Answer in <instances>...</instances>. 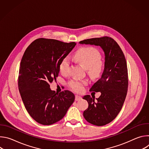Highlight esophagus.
<instances>
[{"label":"esophagus","mask_w":149,"mask_h":149,"mask_svg":"<svg viewBox=\"0 0 149 149\" xmlns=\"http://www.w3.org/2000/svg\"><path fill=\"white\" fill-rule=\"evenodd\" d=\"M81 99H82V98H81V96H79V95H75V101H78V100H81Z\"/></svg>","instance_id":"1"}]
</instances>
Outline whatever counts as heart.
I'll return each mask as SVG.
<instances>
[{
  "label": "heart",
  "instance_id": "heart-1",
  "mask_svg": "<svg viewBox=\"0 0 149 149\" xmlns=\"http://www.w3.org/2000/svg\"><path fill=\"white\" fill-rule=\"evenodd\" d=\"M75 59L87 70V73L93 79L99 78L102 72L103 63L100 51L94 47H82L74 55ZM70 67V59L65 57L61 61L59 69L62 74H67ZM86 81L74 79L70 82V87L75 91H81L83 86L87 84Z\"/></svg>",
  "mask_w": 149,
  "mask_h": 149
}]
</instances>
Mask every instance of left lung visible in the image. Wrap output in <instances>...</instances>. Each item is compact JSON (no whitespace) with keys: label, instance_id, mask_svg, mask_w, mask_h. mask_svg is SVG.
<instances>
[{"label":"left lung","instance_id":"left-lung-1","mask_svg":"<svg viewBox=\"0 0 149 149\" xmlns=\"http://www.w3.org/2000/svg\"><path fill=\"white\" fill-rule=\"evenodd\" d=\"M79 44L100 46L104 52V71L90 90L100 92L101 95L95 100L89 95L83 97L88 102L83 113L85 119L93 125H104L117 117L125 101L129 82L126 60L118 44L110 37L85 39Z\"/></svg>","mask_w":149,"mask_h":149}]
</instances>
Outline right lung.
Returning a JSON list of instances; mask_svg holds the SVG:
<instances>
[{
  "instance_id": "obj_1",
  "label": "right lung",
  "mask_w": 149,
  "mask_h": 149,
  "mask_svg": "<svg viewBox=\"0 0 149 149\" xmlns=\"http://www.w3.org/2000/svg\"><path fill=\"white\" fill-rule=\"evenodd\" d=\"M75 45L74 42L39 38L24 52L19 68V91L27 111L39 124L59 121L74 101L72 92L55 93L51 90L50 84L58 76L61 61Z\"/></svg>"
}]
</instances>
